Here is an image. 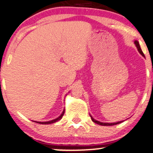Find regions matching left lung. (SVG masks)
Masks as SVG:
<instances>
[{"label": "left lung", "instance_id": "left-lung-1", "mask_svg": "<svg viewBox=\"0 0 153 153\" xmlns=\"http://www.w3.org/2000/svg\"><path fill=\"white\" fill-rule=\"evenodd\" d=\"M134 43H135L136 46H137V49H138V51H139V53H140L142 55V56H145V54H144V53H143V52H142V49H141V48H140V46H139V42H138V41H135V42H134ZM90 116H91V115H90ZM91 120H93V122H94V123H97V124H99V125H101V126H113V125H117V124H118V123H121V122H123V121H120V122H117V123H102V122H100V121H97V120H96L95 119H94L93 117H92L91 116Z\"/></svg>", "mask_w": 153, "mask_h": 153}]
</instances>
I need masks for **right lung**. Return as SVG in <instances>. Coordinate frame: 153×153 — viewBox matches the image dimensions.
I'll list each match as a JSON object with an SVG mask.
<instances>
[{"mask_svg": "<svg viewBox=\"0 0 153 153\" xmlns=\"http://www.w3.org/2000/svg\"><path fill=\"white\" fill-rule=\"evenodd\" d=\"M64 113H65V110L62 112V115H60L59 117H57V118L54 119V120H50V121H47V122H36V123H41V124H50V123H55V122L58 121V120H61L62 117V116L64 115Z\"/></svg>", "mask_w": 153, "mask_h": 153, "instance_id": "obj_1", "label": "right lung"}]
</instances>
